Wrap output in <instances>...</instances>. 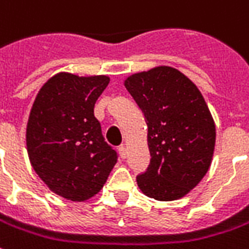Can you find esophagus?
<instances>
[{
  "label": "esophagus",
  "instance_id": "esophagus-1",
  "mask_svg": "<svg viewBox=\"0 0 249 249\" xmlns=\"http://www.w3.org/2000/svg\"><path fill=\"white\" fill-rule=\"evenodd\" d=\"M119 154L120 156H121V159H126V156H128V151H126V148H125L124 145H121L119 148Z\"/></svg>",
  "mask_w": 249,
  "mask_h": 249
}]
</instances>
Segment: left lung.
<instances>
[{"label":"left lung","mask_w":249,"mask_h":249,"mask_svg":"<svg viewBox=\"0 0 249 249\" xmlns=\"http://www.w3.org/2000/svg\"><path fill=\"white\" fill-rule=\"evenodd\" d=\"M124 86L144 113L151 161L136 178L142 194L158 201L185 197L209 171L215 124L198 88L174 67L132 74Z\"/></svg>","instance_id":"1"}]
</instances>
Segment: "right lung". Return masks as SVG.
<instances>
[{
    "mask_svg": "<svg viewBox=\"0 0 249 249\" xmlns=\"http://www.w3.org/2000/svg\"><path fill=\"white\" fill-rule=\"evenodd\" d=\"M107 75L58 72L35 98L27 123V151L35 173L55 194L83 202L100 193L117 161L94 117Z\"/></svg>",
    "mask_w": 249,
    "mask_h": 249,
    "instance_id": "1",
    "label": "right lung"
}]
</instances>
